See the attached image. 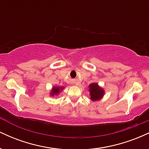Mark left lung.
I'll use <instances>...</instances> for the list:
<instances>
[{
	"label": "left lung",
	"instance_id": "8db88e82",
	"mask_svg": "<svg viewBox=\"0 0 149 149\" xmlns=\"http://www.w3.org/2000/svg\"><path fill=\"white\" fill-rule=\"evenodd\" d=\"M90 99L92 101L100 100L104 95V90L97 83H91L89 85Z\"/></svg>",
	"mask_w": 149,
	"mask_h": 149
}]
</instances>
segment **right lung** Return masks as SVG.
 <instances>
[{"instance_id": "obj_1", "label": "right lung", "mask_w": 149, "mask_h": 149, "mask_svg": "<svg viewBox=\"0 0 149 149\" xmlns=\"http://www.w3.org/2000/svg\"><path fill=\"white\" fill-rule=\"evenodd\" d=\"M64 90V87H53L52 90H51L50 95L51 96H54V95H59V92Z\"/></svg>"}]
</instances>
